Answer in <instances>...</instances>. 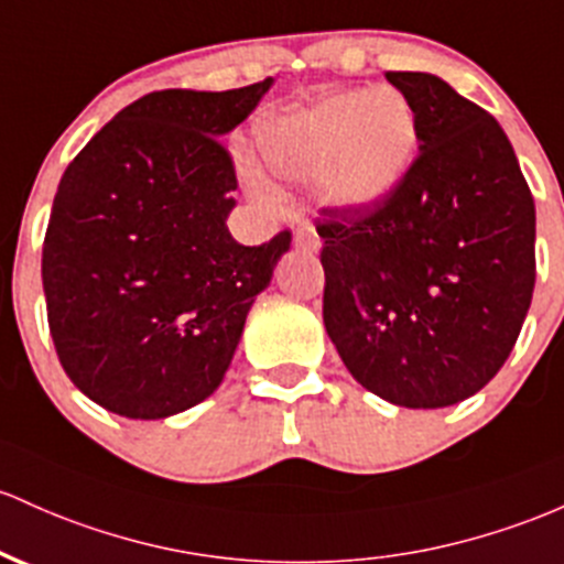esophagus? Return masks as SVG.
<instances>
[{"instance_id":"obj_1","label":"esophagus","mask_w":564,"mask_h":564,"mask_svg":"<svg viewBox=\"0 0 564 564\" xmlns=\"http://www.w3.org/2000/svg\"><path fill=\"white\" fill-rule=\"evenodd\" d=\"M294 246H296V249L311 251V253H315V251L321 249V238H318V232H315V227L311 225V221H302V225L296 227Z\"/></svg>"}]
</instances>
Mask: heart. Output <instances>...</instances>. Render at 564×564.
<instances>
[{
  "instance_id": "obj_1",
  "label": "heart",
  "mask_w": 564,
  "mask_h": 564,
  "mask_svg": "<svg viewBox=\"0 0 564 564\" xmlns=\"http://www.w3.org/2000/svg\"><path fill=\"white\" fill-rule=\"evenodd\" d=\"M264 165L286 182L311 184L332 206L372 208L404 182L417 152V117L393 88L337 93L305 109L272 117L259 131ZM257 197L268 184L249 176Z\"/></svg>"
}]
</instances>
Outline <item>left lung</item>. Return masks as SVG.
Segmentation results:
<instances>
[{"label": "left lung", "mask_w": 564, "mask_h": 564, "mask_svg": "<svg viewBox=\"0 0 564 564\" xmlns=\"http://www.w3.org/2000/svg\"><path fill=\"white\" fill-rule=\"evenodd\" d=\"M420 154L375 208H324V326L367 391L457 404L513 350L535 286V203L498 120L436 74L388 72Z\"/></svg>", "instance_id": "obj_1"}]
</instances>
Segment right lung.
Segmentation results:
<instances>
[{
    "mask_svg": "<svg viewBox=\"0 0 564 564\" xmlns=\"http://www.w3.org/2000/svg\"><path fill=\"white\" fill-rule=\"evenodd\" d=\"M249 88L154 90L117 111L61 176L42 246L55 352L104 410L163 420L225 380L246 315L292 246H240L221 135L257 109Z\"/></svg>",
    "mask_w": 564,
    "mask_h": 564,
    "instance_id": "1",
    "label": "right lung"
}]
</instances>
